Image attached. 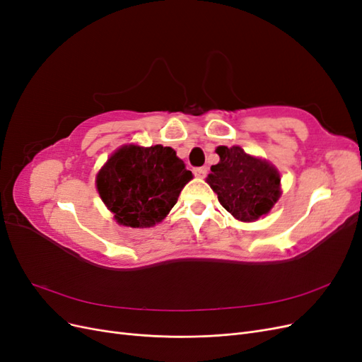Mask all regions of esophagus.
<instances>
[{
	"label": "esophagus",
	"instance_id": "34e87169",
	"mask_svg": "<svg viewBox=\"0 0 362 362\" xmlns=\"http://www.w3.org/2000/svg\"><path fill=\"white\" fill-rule=\"evenodd\" d=\"M193 173L198 178H204L205 175H206V168H196V169H193Z\"/></svg>",
	"mask_w": 362,
	"mask_h": 362
}]
</instances>
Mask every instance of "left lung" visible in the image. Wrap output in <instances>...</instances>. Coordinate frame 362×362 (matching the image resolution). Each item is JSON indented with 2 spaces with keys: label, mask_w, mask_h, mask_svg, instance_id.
Instances as JSON below:
<instances>
[{
  "label": "left lung",
  "mask_w": 362,
  "mask_h": 362,
  "mask_svg": "<svg viewBox=\"0 0 362 362\" xmlns=\"http://www.w3.org/2000/svg\"><path fill=\"white\" fill-rule=\"evenodd\" d=\"M221 161L211 166L206 182L228 213L240 222H255L267 214L281 196V177L266 160L240 146H218Z\"/></svg>",
  "instance_id": "8db88e82"
}]
</instances>
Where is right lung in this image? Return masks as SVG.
I'll use <instances>...</instances> for the list:
<instances>
[{
  "label": "right lung",
  "instance_id": "right-lung-1",
  "mask_svg": "<svg viewBox=\"0 0 362 362\" xmlns=\"http://www.w3.org/2000/svg\"><path fill=\"white\" fill-rule=\"evenodd\" d=\"M192 178L172 148L125 145L98 172L96 189L119 225L149 228L169 214Z\"/></svg>",
  "mask_w": 362,
  "mask_h": 362
}]
</instances>
